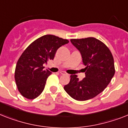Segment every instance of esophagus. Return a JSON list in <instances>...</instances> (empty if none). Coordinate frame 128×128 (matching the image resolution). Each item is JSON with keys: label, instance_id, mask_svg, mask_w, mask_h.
Instances as JSON below:
<instances>
[{"label": "esophagus", "instance_id": "34e87169", "mask_svg": "<svg viewBox=\"0 0 128 128\" xmlns=\"http://www.w3.org/2000/svg\"><path fill=\"white\" fill-rule=\"evenodd\" d=\"M60 73L61 74H63V75H66V74H66V72H64V71H61V72H60Z\"/></svg>", "mask_w": 128, "mask_h": 128}]
</instances>
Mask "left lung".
Returning a JSON list of instances; mask_svg holds the SVG:
<instances>
[{
	"label": "left lung",
	"instance_id": "8db88e82",
	"mask_svg": "<svg viewBox=\"0 0 128 128\" xmlns=\"http://www.w3.org/2000/svg\"><path fill=\"white\" fill-rule=\"evenodd\" d=\"M70 40L80 51L86 66V78L80 81L77 75H71L64 89L75 100H89L103 91L110 82L115 74L114 58L108 46L96 38Z\"/></svg>",
	"mask_w": 128,
	"mask_h": 128
}]
</instances>
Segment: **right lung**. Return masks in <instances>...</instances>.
Masks as SVG:
<instances>
[{
  "mask_svg": "<svg viewBox=\"0 0 128 128\" xmlns=\"http://www.w3.org/2000/svg\"><path fill=\"white\" fill-rule=\"evenodd\" d=\"M69 42L68 39L46 35L39 37L26 48L15 69L17 88L23 96L34 99L44 90L46 79L51 72L44 70L43 64L53 60L58 48Z\"/></svg>",
  "mask_w": 128,
  "mask_h": 128,
  "instance_id": "right-lung-1",
  "label": "right lung"
}]
</instances>
